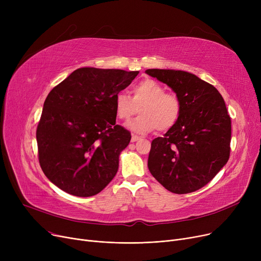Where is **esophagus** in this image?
Here are the masks:
<instances>
[{"instance_id":"1","label":"esophagus","mask_w":261,"mask_h":261,"mask_svg":"<svg viewBox=\"0 0 261 261\" xmlns=\"http://www.w3.org/2000/svg\"><path fill=\"white\" fill-rule=\"evenodd\" d=\"M139 140H140V136H138V135H132V136H131V142H132V143L138 142Z\"/></svg>"}]
</instances>
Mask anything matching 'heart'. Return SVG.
Instances as JSON below:
<instances>
[{
  "label": "heart",
  "mask_w": 261,
  "mask_h": 261,
  "mask_svg": "<svg viewBox=\"0 0 261 261\" xmlns=\"http://www.w3.org/2000/svg\"><path fill=\"white\" fill-rule=\"evenodd\" d=\"M139 115L128 123V128L139 134L171 129L179 120L182 102L174 93H166L165 88L153 79H144L132 89V98L125 93H118L114 98V111L117 118L128 120L136 113Z\"/></svg>",
  "instance_id": "obj_1"
}]
</instances>
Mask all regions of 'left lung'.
I'll return each mask as SVG.
<instances>
[{"mask_svg": "<svg viewBox=\"0 0 261 261\" xmlns=\"http://www.w3.org/2000/svg\"><path fill=\"white\" fill-rule=\"evenodd\" d=\"M146 73L171 88L182 102L177 122L151 143L149 171L171 193H193L228 161L231 126L224 99L214 86L191 73L160 68Z\"/></svg>", "mask_w": 261, "mask_h": 261, "instance_id": "obj_1", "label": "left lung"}]
</instances>
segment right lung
<instances>
[{
    "label": "right lung",
    "mask_w": 261,
    "mask_h": 261,
    "mask_svg": "<svg viewBox=\"0 0 261 261\" xmlns=\"http://www.w3.org/2000/svg\"><path fill=\"white\" fill-rule=\"evenodd\" d=\"M138 74L80 67L49 92L36 136L40 166L53 184L92 197L113 180L131 140L128 130L115 125L114 98Z\"/></svg>",
    "instance_id": "1"
}]
</instances>
